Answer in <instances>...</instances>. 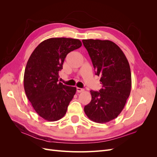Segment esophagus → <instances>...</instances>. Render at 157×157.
<instances>
[{
  "mask_svg": "<svg viewBox=\"0 0 157 157\" xmlns=\"http://www.w3.org/2000/svg\"><path fill=\"white\" fill-rule=\"evenodd\" d=\"M77 92L78 93H80V92H82L84 91V89L83 88H77Z\"/></svg>",
  "mask_w": 157,
  "mask_h": 157,
  "instance_id": "esophagus-1",
  "label": "esophagus"
}]
</instances>
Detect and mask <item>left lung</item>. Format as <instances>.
<instances>
[{"instance_id":"8db88e82","label":"left lung","mask_w":157,"mask_h":157,"mask_svg":"<svg viewBox=\"0 0 157 157\" xmlns=\"http://www.w3.org/2000/svg\"><path fill=\"white\" fill-rule=\"evenodd\" d=\"M95 73L101 76L102 88L91 90L92 100L84 110L90 120L105 123L118 117L130 96L132 86L129 63L122 50L108 40H82Z\"/></svg>"}]
</instances>
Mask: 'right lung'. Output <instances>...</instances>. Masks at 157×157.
<instances>
[{
  "mask_svg": "<svg viewBox=\"0 0 157 157\" xmlns=\"http://www.w3.org/2000/svg\"><path fill=\"white\" fill-rule=\"evenodd\" d=\"M81 46L78 39L51 38L38 45L28 59L25 92L35 111L46 121H58L67 112L77 88L59 82V71L67 55Z\"/></svg>",
  "mask_w": 157,
  "mask_h": 157,
  "instance_id": "add662e5",
  "label": "right lung"
}]
</instances>
